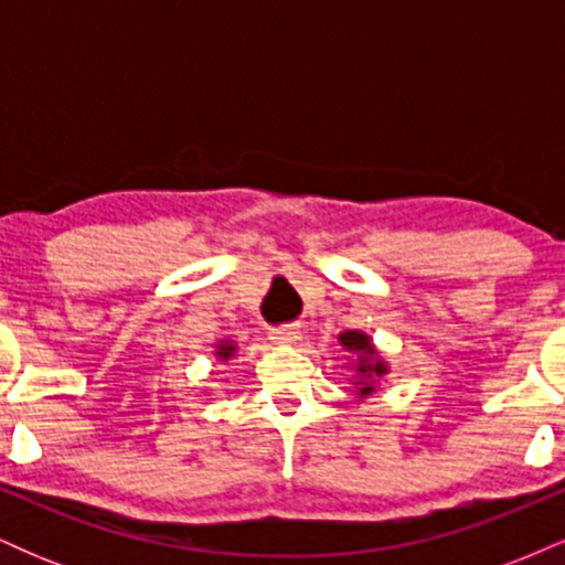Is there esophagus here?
<instances>
[{
  "instance_id": "34e87169",
  "label": "esophagus",
  "mask_w": 565,
  "mask_h": 565,
  "mask_svg": "<svg viewBox=\"0 0 565 565\" xmlns=\"http://www.w3.org/2000/svg\"><path fill=\"white\" fill-rule=\"evenodd\" d=\"M270 340H274L276 345H295V342L300 340V329H297V327L270 329Z\"/></svg>"
}]
</instances>
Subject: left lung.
I'll return each mask as SVG.
<instances>
[{"label": "left lung", "mask_w": 565, "mask_h": 565, "mask_svg": "<svg viewBox=\"0 0 565 565\" xmlns=\"http://www.w3.org/2000/svg\"><path fill=\"white\" fill-rule=\"evenodd\" d=\"M340 345L348 350V353L355 355V374H353V385H355V395L359 398H366V395L374 393L377 387V380H382L387 374V361L382 359L374 348L372 337L366 332H359V329H348V332L340 334Z\"/></svg>", "instance_id": "left-lung-1"}]
</instances>
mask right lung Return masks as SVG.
<instances>
[{
  "mask_svg": "<svg viewBox=\"0 0 565 565\" xmlns=\"http://www.w3.org/2000/svg\"><path fill=\"white\" fill-rule=\"evenodd\" d=\"M215 355H217L220 361L233 359V355H236V342H233V340H220L217 345H215Z\"/></svg>",
  "mask_w": 565,
  "mask_h": 565,
  "instance_id": "1",
  "label": "right lung"
}]
</instances>
